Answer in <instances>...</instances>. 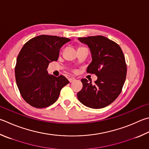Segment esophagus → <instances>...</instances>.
Listing matches in <instances>:
<instances>
[{
  "mask_svg": "<svg viewBox=\"0 0 149 149\" xmlns=\"http://www.w3.org/2000/svg\"><path fill=\"white\" fill-rule=\"evenodd\" d=\"M68 80H69L70 83H72V82L74 81L75 80V78H74V77H70V78H69Z\"/></svg>",
  "mask_w": 149,
  "mask_h": 149,
  "instance_id": "1",
  "label": "esophagus"
}]
</instances>
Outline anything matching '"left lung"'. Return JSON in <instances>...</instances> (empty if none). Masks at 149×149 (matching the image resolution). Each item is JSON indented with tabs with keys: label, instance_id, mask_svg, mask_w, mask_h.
<instances>
[{
	"label": "left lung",
	"instance_id": "obj_1",
	"mask_svg": "<svg viewBox=\"0 0 149 149\" xmlns=\"http://www.w3.org/2000/svg\"><path fill=\"white\" fill-rule=\"evenodd\" d=\"M87 44L92 54L86 72L95 74L94 84L82 79L83 88L77 98L83 105L93 109L107 106L119 96L125 82L127 67L124 53L117 43L103 36L79 38Z\"/></svg>",
	"mask_w": 149,
	"mask_h": 149
}]
</instances>
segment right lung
<instances>
[{"mask_svg": "<svg viewBox=\"0 0 149 149\" xmlns=\"http://www.w3.org/2000/svg\"><path fill=\"white\" fill-rule=\"evenodd\" d=\"M69 41L67 38L40 35L29 40L21 49L15 67L16 83L21 96L31 106L52 105L70 83L64 75L55 77L47 71L49 64L58 60L60 49Z\"/></svg>", "mask_w": 149, "mask_h": 149, "instance_id": "1", "label": "right lung"}]
</instances>
